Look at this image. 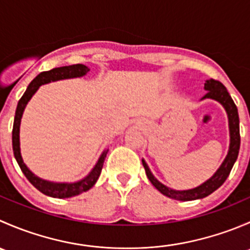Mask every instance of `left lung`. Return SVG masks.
I'll use <instances>...</instances> for the list:
<instances>
[{
  "label": "left lung",
  "instance_id": "left-lung-1",
  "mask_svg": "<svg viewBox=\"0 0 250 250\" xmlns=\"http://www.w3.org/2000/svg\"><path fill=\"white\" fill-rule=\"evenodd\" d=\"M204 90H207V94L204 95L201 100L203 99H213L215 102L220 103L223 107L225 109L228 113L229 118V130H230V146H229L228 155H226L225 160L220 165L215 173L201 184L197 188H190V190H173V188H168V186L163 185L162 183L155 178L152 173H151L150 168H148L147 163L145 160L143 161V166L145 168L146 175H147L148 180L151 181L153 186L160 191L162 195L167 196V197L173 198L176 201H193V200H201V198L207 197L208 195L213 193L214 191L218 190L225 180L228 179L229 174L232 169L234 162H236L237 157H238L239 152V145H241V137H239V117L237 106L234 105L232 98L229 94L228 89L225 85L219 81L207 80L204 83Z\"/></svg>",
  "mask_w": 250,
  "mask_h": 250
}]
</instances>
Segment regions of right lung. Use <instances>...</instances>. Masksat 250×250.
Masks as SVG:
<instances>
[{
	"instance_id": "1",
	"label": "right lung",
	"mask_w": 250,
	"mask_h": 250,
	"mask_svg": "<svg viewBox=\"0 0 250 250\" xmlns=\"http://www.w3.org/2000/svg\"><path fill=\"white\" fill-rule=\"evenodd\" d=\"M89 72V67L85 66L83 64L76 65H69V66H62L55 67V69L49 70V71L41 72L37 75L34 80L31 81L29 85H27L26 90L20 98L19 103L16 110V117H14L13 123V132H12V145H13V152L14 157H16L18 165H19L20 169L26 176L27 180L35 186L39 191H41L44 195L50 196L54 198H69L74 197V196L80 195V193L85 192L89 190L95 183H97L98 178H99L100 173H102L103 166H104V161L106 158V153L109 148H105L100 155L99 160L95 163L93 169L90 170L87 175L81 180L75 181V183H54V181L44 180V179L40 178L36 174H34L31 170L27 168V166L24 163V160L21 157V151H20V123H21L22 113H24L25 107H26L27 103L30 102L35 93L39 90V88L42 84L46 83L55 82V81L60 80H67V78H77L83 77Z\"/></svg>"
}]
</instances>
